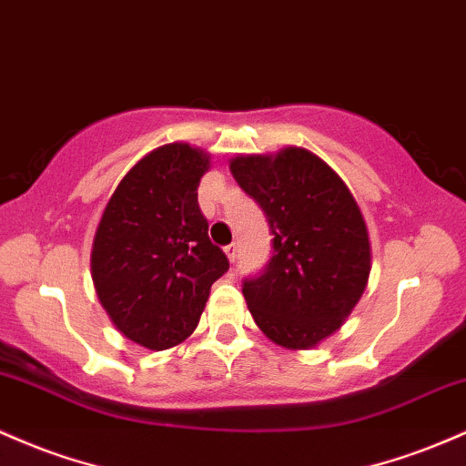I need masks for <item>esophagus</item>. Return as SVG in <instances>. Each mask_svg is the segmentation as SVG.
Listing matches in <instances>:
<instances>
[{"instance_id": "obj_1", "label": "esophagus", "mask_w": 466, "mask_h": 466, "mask_svg": "<svg viewBox=\"0 0 466 466\" xmlns=\"http://www.w3.org/2000/svg\"><path fill=\"white\" fill-rule=\"evenodd\" d=\"M225 254H228L229 263H234V260H237V257H238V245H237V243L225 245Z\"/></svg>"}]
</instances>
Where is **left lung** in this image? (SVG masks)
Listing matches in <instances>:
<instances>
[{
  "mask_svg": "<svg viewBox=\"0 0 466 466\" xmlns=\"http://www.w3.org/2000/svg\"><path fill=\"white\" fill-rule=\"evenodd\" d=\"M229 170L274 234L268 268L243 280L249 314L276 345L309 350L345 323L367 288L371 245L360 208L303 147L237 157Z\"/></svg>",
  "mask_w": 466,
  "mask_h": 466,
  "instance_id": "left-lung-1",
  "label": "left lung"
}]
</instances>
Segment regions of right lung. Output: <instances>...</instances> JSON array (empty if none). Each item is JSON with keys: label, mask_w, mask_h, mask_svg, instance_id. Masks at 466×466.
Returning a JSON list of instances; mask_svg holds the SVG:
<instances>
[{"label": "right lung", "mask_w": 466, "mask_h": 466, "mask_svg": "<svg viewBox=\"0 0 466 466\" xmlns=\"http://www.w3.org/2000/svg\"><path fill=\"white\" fill-rule=\"evenodd\" d=\"M208 170L206 152L167 143L130 167L101 214L90 254L96 296L116 329L147 350L186 340L229 269L198 208Z\"/></svg>", "instance_id": "obj_1"}]
</instances>
